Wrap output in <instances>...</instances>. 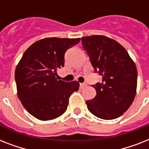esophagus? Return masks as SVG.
I'll list each match as a JSON object with an SVG mask.
<instances>
[{"label": "esophagus", "instance_id": "esophagus-1", "mask_svg": "<svg viewBox=\"0 0 149 149\" xmlns=\"http://www.w3.org/2000/svg\"><path fill=\"white\" fill-rule=\"evenodd\" d=\"M85 86H86V84H79V88H80V89H84Z\"/></svg>", "mask_w": 149, "mask_h": 149}]
</instances>
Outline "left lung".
Instances as JSON below:
<instances>
[{
  "mask_svg": "<svg viewBox=\"0 0 149 149\" xmlns=\"http://www.w3.org/2000/svg\"><path fill=\"white\" fill-rule=\"evenodd\" d=\"M83 48L88 55L94 72L102 81L92 85L95 97L86 101L93 115L112 120L122 115L132 105L137 88L138 72L127 50L106 36L82 38Z\"/></svg>",
  "mask_w": 149,
  "mask_h": 149,
  "instance_id": "8db88e82",
  "label": "left lung"
}]
</instances>
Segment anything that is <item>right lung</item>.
Wrapping results in <instances>:
<instances>
[{"label": "right lung", "mask_w": 149, "mask_h": 149, "mask_svg": "<svg viewBox=\"0 0 149 149\" xmlns=\"http://www.w3.org/2000/svg\"><path fill=\"white\" fill-rule=\"evenodd\" d=\"M80 38H46L24 52L15 70L17 97L30 114L42 120L58 118L67 109L69 97L78 91L77 81L57 79L63 67L65 53Z\"/></svg>", "instance_id": "right-lung-1"}]
</instances>
